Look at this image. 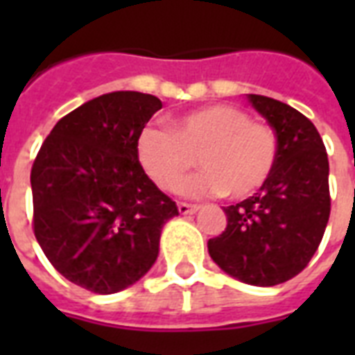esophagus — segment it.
<instances>
[{
	"mask_svg": "<svg viewBox=\"0 0 355 355\" xmlns=\"http://www.w3.org/2000/svg\"><path fill=\"white\" fill-rule=\"evenodd\" d=\"M199 210V205H188V202H178V211L182 216H188V214H195Z\"/></svg>",
	"mask_w": 355,
	"mask_h": 355,
	"instance_id": "34e87169",
	"label": "esophagus"
}]
</instances>
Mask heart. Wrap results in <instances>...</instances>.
I'll use <instances>...</instances> for the list:
<instances>
[{
  "label": "heart",
  "instance_id": "heart-1",
  "mask_svg": "<svg viewBox=\"0 0 355 355\" xmlns=\"http://www.w3.org/2000/svg\"><path fill=\"white\" fill-rule=\"evenodd\" d=\"M138 158L164 191H177L199 158L205 171L184 186V193L245 199L263 188L275 171L278 138L272 128L250 121L241 108L211 105L173 119L169 130L145 128Z\"/></svg>",
  "mask_w": 355,
  "mask_h": 355
}]
</instances>
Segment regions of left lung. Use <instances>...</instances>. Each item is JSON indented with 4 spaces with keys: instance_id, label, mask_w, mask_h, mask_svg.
<instances>
[{
    "instance_id": "left-lung-1",
    "label": "left lung",
    "mask_w": 355,
    "mask_h": 355,
    "mask_svg": "<svg viewBox=\"0 0 355 355\" xmlns=\"http://www.w3.org/2000/svg\"><path fill=\"white\" fill-rule=\"evenodd\" d=\"M248 101L275 128L278 160L258 193L225 208L227 228L208 241V252L237 280L270 287L302 272L322 241L330 166L319 130L304 114L256 94Z\"/></svg>"
}]
</instances>
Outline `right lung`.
<instances>
[{
	"mask_svg": "<svg viewBox=\"0 0 355 355\" xmlns=\"http://www.w3.org/2000/svg\"><path fill=\"white\" fill-rule=\"evenodd\" d=\"M158 97L105 94L58 119L31 169L33 230L51 265L92 293L138 282L158 256L162 227L178 216L138 160Z\"/></svg>",
	"mask_w": 355,
	"mask_h": 355,
	"instance_id": "right-lung-1",
	"label": "right lung"
}]
</instances>
